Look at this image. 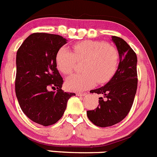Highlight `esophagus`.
Here are the masks:
<instances>
[{"label":"esophagus","mask_w":157,"mask_h":157,"mask_svg":"<svg viewBox=\"0 0 157 157\" xmlns=\"http://www.w3.org/2000/svg\"><path fill=\"white\" fill-rule=\"evenodd\" d=\"M86 93H77V96H80V97H83V96L86 95Z\"/></svg>","instance_id":"1"}]
</instances>
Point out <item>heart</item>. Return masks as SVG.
I'll use <instances>...</instances> for the list:
<instances>
[{
    "label": "heart",
    "mask_w": 157,
    "mask_h": 157,
    "mask_svg": "<svg viewBox=\"0 0 157 157\" xmlns=\"http://www.w3.org/2000/svg\"><path fill=\"white\" fill-rule=\"evenodd\" d=\"M85 60L83 73L74 74L67 78L68 90L79 91L107 82L113 77L118 63V53L115 48L99 40H83L73 45V52L63 47L55 57L57 69L65 75L71 74L77 61Z\"/></svg>",
    "instance_id": "1"
}]
</instances>
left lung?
<instances>
[{"label":"left lung","mask_w":157,"mask_h":157,"mask_svg":"<svg viewBox=\"0 0 157 157\" xmlns=\"http://www.w3.org/2000/svg\"><path fill=\"white\" fill-rule=\"evenodd\" d=\"M120 56V63L111 80L90 93L100 94L99 105L87 110L90 121L97 127H106L122 121L127 116L133 103L137 89V57L128 44L119 36H113Z\"/></svg>","instance_id":"left-lung-1"}]
</instances>
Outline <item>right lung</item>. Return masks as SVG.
I'll use <instances>...</instances> for the list:
<instances>
[{
	"mask_svg": "<svg viewBox=\"0 0 157 157\" xmlns=\"http://www.w3.org/2000/svg\"><path fill=\"white\" fill-rule=\"evenodd\" d=\"M66 43L60 35L33 33L17 52L15 92L18 103L29 119L45 127L61 118L68 100L75 95L61 89L63 80L55 61L57 51Z\"/></svg>",
	"mask_w": 157,
	"mask_h": 157,
	"instance_id": "right-lung-1",
	"label": "right lung"
}]
</instances>
